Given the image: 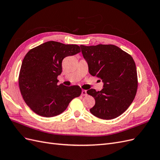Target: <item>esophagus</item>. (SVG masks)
<instances>
[{
    "instance_id": "obj_1",
    "label": "esophagus",
    "mask_w": 160,
    "mask_h": 160,
    "mask_svg": "<svg viewBox=\"0 0 160 160\" xmlns=\"http://www.w3.org/2000/svg\"><path fill=\"white\" fill-rule=\"evenodd\" d=\"M87 95V91L86 90H82V91H81V95H83V96H86Z\"/></svg>"
}]
</instances>
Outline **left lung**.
Segmentation results:
<instances>
[{
    "mask_svg": "<svg viewBox=\"0 0 160 160\" xmlns=\"http://www.w3.org/2000/svg\"><path fill=\"white\" fill-rule=\"evenodd\" d=\"M80 47L89 73L103 83L100 91H87L95 100L90 112L102 119L118 118L129 107L137 93L138 75L132 57L113 45Z\"/></svg>",
    "mask_w": 160,
    "mask_h": 160,
    "instance_id": "8db88e82",
    "label": "left lung"
}]
</instances>
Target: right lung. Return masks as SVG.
Segmentation results:
<instances>
[{
	"label": "right lung",
	"instance_id": "add662e5",
	"mask_svg": "<svg viewBox=\"0 0 160 160\" xmlns=\"http://www.w3.org/2000/svg\"><path fill=\"white\" fill-rule=\"evenodd\" d=\"M81 52L79 46L47 41L28 51L18 76L19 88L27 105L35 113L51 118L62 113L71 101L80 96L78 85H57L66 57Z\"/></svg>",
	"mask_w": 160,
	"mask_h": 160
}]
</instances>
